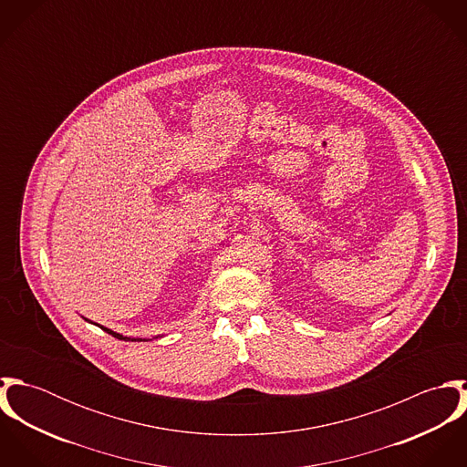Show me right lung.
Returning <instances> with one entry per match:
<instances>
[{
  "label": "right lung",
  "instance_id": "add662e5",
  "mask_svg": "<svg viewBox=\"0 0 467 467\" xmlns=\"http://www.w3.org/2000/svg\"><path fill=\"white\" fill-rule=\"evenodd\" d=\"M89 322V320H88ZM93 324V322H91ZM95 326H99V324H95ZM100 329L102 331H106L108 334H111V336H115V337H119V339H124V341H130V339H138V337H130V336H124V334L115 333V331H111V329H108V327H104V326H100Z\"/></svg>",
  "mask_w": 467,
  "mask_h": 467
}]
</instances>
